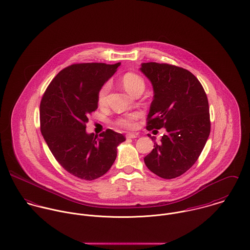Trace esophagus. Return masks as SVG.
<instances>
[{
	"mask_svg": "<svg viewBox=\"0 0 250 250\" xmlns=\"http://www.w3.org/2000/svg\"><path fill=\"white\" fill-rule=\"evenodd\" d=\"M138 137V134H134V133H128L126 135L127 139H136Z\"/></svg>",
	"mask_w": 250,
	"mask_h": 250,
	"instance_id": "esophagus-1",
	"label": "esophagus"
}]
</instances>
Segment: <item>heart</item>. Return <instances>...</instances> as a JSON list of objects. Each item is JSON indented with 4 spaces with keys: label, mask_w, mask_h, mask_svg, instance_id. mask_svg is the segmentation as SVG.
<instances>
[{
    "label": "heart",
    "mask_w": 250,
    "mask_h": 250,
    "mask_svg": "<svg viewBox=\"0 0 250 250\" xmlns=\"http://www.w3.org/2000/svg\"><path fill=\"white\" fill-rule=\"evenodd\" d=\"M122 83L124 87L132 94H137L139 91L144 89V81L143 78L136 73H126L122 78ZM109 90V83H106L102 85L98 92V103L99 105H105L107 101V93ZM142 113L140 111H133L129 113H125L124 115L118 117L115 120V124L119 127L126 129H133L137 125V120L141 117Z\"/></svg>",
    "instance_id": "b5f03b06"
}]
</instances>
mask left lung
<instances>
[{"instance_id": "1", "label": "left lung", "mask_w": 250, "mask_h": 250, "mask_svg": "<svg viewBox=\"0 0 250 250\" xmlns=\"http://www.w3.org/2000/svg\"><path fill=\"white\" fill-rule=\"evenodd\" d=\"M141 71L154 90L146 129L167 130L144 163L159 177L176 178L194 165L209 138L208 98L197 78L182 67L146 62Z\"/></svg>"}]
</instances>
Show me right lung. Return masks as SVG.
Returning <instances> with one entry per match:
<instances>
[{"instance_id":"right-lung-1","label":"right lung","mask_w":250,"mask_h":250,"mask_svg":"<svg viewBox=\"0 0 250 250\" xmlns=\"http://www.w3.org/2000/svg\"><path fill=\"white\" fill-rule=\"evenodd\" d=\"M120 62L76 63L50 83L40 102V130L50 151L70 174L91 181L107 173L125 138L110 129L99 138L85 131L98 107V92Z\"/></svg>"}]
</instances>
